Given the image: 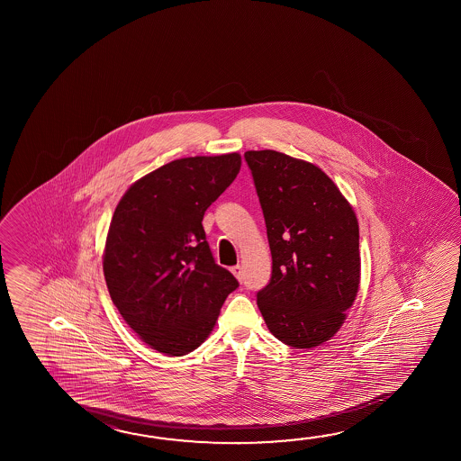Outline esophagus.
Instances as JSON below:
<instances>
[{
    "instance_id": "1",
    "label": "esophagus",
    "mask_w": 461,
    "mask_h": 461,
    "mask_svg": "<svg viewBox=\"0 0 461 461\" xmlns=\"http://www.w3.org/2000/svg\"><path fill=\"white\" fill-rule=\"evenodd\" d=\"M231 273H233L238 281H242V276H244V270H242L241 265H236V267H233V268H231Z\"/></svg>"
}]
</instances>
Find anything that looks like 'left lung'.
<instances>
[{"label": "left lung", "mask_w": 461, "mask_h": 461, "mask_svg": "<svg viewBox=\"0 0 461 461\" xmlns=\"http://www.w3.org/2000/svg\"><path fill=\"white\" fill-rule=\"evenodd\" d=\"M272 252L257 305L276 339L313 348L331 339L360 287L358 220L320 167L283 152L248 151Z\"/></svg>", "instance_id": "left-lung-1"}]
</instances>
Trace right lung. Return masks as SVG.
Here are the masks:
<instances>
[{"mask_svg":"<svg viewBox=\"0 0 461 461\" xmlns=\"http://www.w3.org/2000/svg\"><path fill=\"white\" fill-rule=\"evenodd\" d=\"M241 154L176 158L130 186L113 212L103 272L113 305L149 348L193 352L238 287L213 262L203 219L233 183Z\"/></svg>","mask_w":461,"mask_h":461,"instance_id":"1","label":"right lung"}]
</instances>
